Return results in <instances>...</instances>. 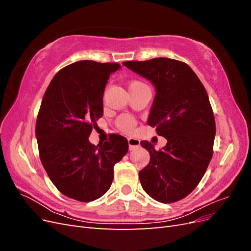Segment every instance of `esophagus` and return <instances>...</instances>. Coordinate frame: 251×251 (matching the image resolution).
I'll use <instances>...</instances> for the list:
<instances>
[{
    "instance_id": "obj_1",
    "label": "esophagus",
    "mask_w": 251,
    "mask_h": 251,
    "mask_svg": "<svg viewBox=\"0 0 251 251\" xmlns=\"http://www.w3.org/2000/svg\"><path fill=\"white\" fill-rule=\"evenodd\" d=\"M127 142H128V150L130 151L137 149L140 146L139 139H136V138H128Z\"/></svg>"
}]
</instances>
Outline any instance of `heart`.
<instances>
[{"label": "heart", "instance_id": "obj_1", "mask_svg": "<svg viewBox=\"0 0 251 251\" xmlns=\"http://www.w3.org/2000/svg\"><path fill=\"white\" fill-rule=\"evenodd\" d=\"M140 83H142V82H140V81H132L131 83H130V88H132V87H134V86H137V85H140ZM135 120L132 118V117H130V116H127V115H124V116H121V117H119L118 118V120H117V126H118V127L120 128L121 131H124V132H126V133H131L133 130H134V127H135Z\"/></svg>", "mask_w": 251, "mask_h": 251}]
</instances>
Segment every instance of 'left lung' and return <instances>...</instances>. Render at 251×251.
Instances as JSON below:
<instances>
[{
  "label": "left lung",
  "instance_id": "left-lung-1",
  "mask_svg": "<svg viewBox=\"0 0 251 251\" xmlns=\"http://www.w3.org/2000/svg\"><path fill=\"white\" fill-rule=\"evenodd\" d=\"M124 66L154 85L148 125L168 140L159 151L149 141L140 142L151 156L139 172L142 188L158 202L179 201L199 184L212 157L216 123L206 90L180 60L157 57Z\"/></svg>",
  "mask_w": 251,
  "mask_h": 251
}]
</instances>
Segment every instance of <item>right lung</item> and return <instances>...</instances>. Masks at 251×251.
Wrapping results in <instances>:
<instances>
[{
    "label": "right lung",
    "mask_w": 251,
    "mask_h": 251,
    "mask_svg": "<svg viewBox=\"0 0 251 251\" xmlns=\"http://www.w3.org/2000/svg\"><path fill=\"white\" fill-rule=\"evenodd\" d=\"M117 63L79 60L52 78L36 119L40 158L52 183L71 199L90 202L109 191L114 165L128 150L127 140L114 135L110 142L89 141L103 114V92Z\"/></svg>",
    "instance_id": "1"
}]
</instances>
